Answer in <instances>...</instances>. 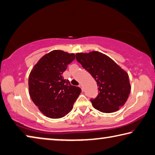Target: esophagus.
Listing matches in <instances>:
<instances>
[{"label":"esophagus","instance_id":"esophagus-1","mask_svg":"<svg viewBox=\"0 0 155 155\" xmlns=\"http://www.w3.org/2000/svg\"><path fill=\"white\" fill-rule=\"evenodd\" d=\"M79 87H80V88H81V89H82V91H83V88H82V86L81 85V84H80V85H79Z\"/></svg>","mask_w":155,"mask_h":155}]
</instances>
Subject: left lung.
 Returning <instances> with one entry per match:
<instances>
[{
  "label": "left lung",
  "mask_w": 155,
  "mask_h": 155,
  "mask_svg": "<svg viewBox=\"0 0 155 155\" xmlns=\"http://www.w3.org/2000/svg\"><path fill=\"white\" fill-rule=\"evenodd\" d=\"M76 59L95 78L99 93L91 100L93 107L101 113L117 111L127 101L130 93L128 73L113 60L102 53H78Z\"/></svg>",
  "instance_id": "8db88e82"
}]
</instances>
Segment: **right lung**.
<instances>
[{"label":"right lung","instance_id":"right-lung-1","mask_svg":"<svg viewBox=\"0 0 155 155\" xmlns=\"http://www.w3.org/2000/svg\"><path fill=\"white\" fill-rule=\"evenodd\" d=\"M75 58L72 53L54 50L43 55L29 73L30 97L47 117L58 119L67 115L80 94V88L62 77L67 65Z\"/></svg>","mask_w":155,"mask_h":155}]
</instances>
